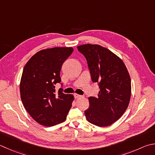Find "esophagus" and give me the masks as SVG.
<instances>
[{
    "instance_id": "1",
    "label": "esophagus",
    "mask_w": 155,
    "mask_h": 155,
    "mask_svg": "<svg viewBox=\"0 0 155 155\" xmlns=\"http://www.w3.org/2000/svg\"><path fill=\"white\" fill-rule=\"evenodd\" d=\"M74 96L75 98H79V97H82L81 95H78V94H74Z\"/></svg>"
}]
</instances>
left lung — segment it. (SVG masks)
<instances>
[{
  "label": "left lung",
  "instance_id": "left-lung-1",
  "mask_svg": "<svg viewBox=\"0 0 155 155\" xmlns=\"http://www.w3.org/2000/svg\"><path fill=\"white\" fill-rule=\"evenodd\" d=\"M78 51L85 56L91 80L100 91L89 97L87 120L99 127L110 125L122 116L131 97V78L123 61L109 49L98 45H83Z\"/></svg>",
  "mask_w": 155,
  "mask_h": 155
}]
</instances>
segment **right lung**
<instances>
[{
  "mask_svg": "<svg viewBox=\"0 0 155 155\" xmlns=\"http://www.w3.org/2000/svg\"><path fill=\"white\" fill-rule=\"evenodd\" d=\"M72 47H54L41 50L25 65L20 81V95L24 108L36 122L51 127L64 122L72 106L74 97L61 84V66L73 51Z\"/></svg>",
  "mask_w": 155,
  "mask_h": 155,
  "instance_id": "1",
  "label": "right lung"
}]
</instances>
